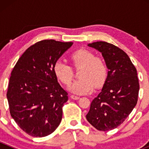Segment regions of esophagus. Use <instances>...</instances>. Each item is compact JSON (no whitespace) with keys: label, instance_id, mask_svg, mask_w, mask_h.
Returning <instances> with one entry per match:
<instances>
[{"label":"esophagus","instance_id":"obj_1","mask_svg":"<svg viewBox=\"0 0 149 149\" xmlns=\"http://www.w3.org/2000/svg\"><path fill=\"white\" fill-rule=\"evenodd\" d=\"M70 98L73 99V100H79V99H80V97H79V96H77V95H74V94H72V95L70 96Z\"/></svg>","mask_w":149,"mask_h":149}]
</instances>
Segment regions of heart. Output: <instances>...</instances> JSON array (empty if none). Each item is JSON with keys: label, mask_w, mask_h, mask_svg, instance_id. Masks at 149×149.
I'll return each instance as SVG.
<instances>
[{"label": "heart", "mask_w": 149, "mask_h": 149, "mask_svg": "<svg viewBox=\"0 0 149 149\" xmlns=\"http://www.w3.org/2000/svg\"><path fill=\"white\" fill-rule=\"evenodd\" d=\"M70 61L74 67L81 68L79 73L80 80L75 81L68 90L76 94L91 93L94 87L101 86L107 76L105 63L86 49H79L70 55ZM56 77L65 85H69L73 79L71 68L61 61H57L53 65Z\"/></svg>", "instance_id": "heart-1"}]
</instances>
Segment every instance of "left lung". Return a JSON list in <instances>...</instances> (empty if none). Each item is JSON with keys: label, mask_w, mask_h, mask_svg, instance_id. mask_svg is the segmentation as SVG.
Returning <instances> with one entry per match:
<instances>
[{"label": "left lung", "mask_w": 149, "mask_h": 149, "mask_svg": "<svg viewBox=\"0 0 149 149\" xmlns=\"http://www.w3.org/2000/svg\"><path fill=\"white\" fill-rule=\"evenodd\" d=\"M88 46L102 53L108 72L102 89L93 100L86 118L96 129L107 131L123 123L137 104V70L128 55L118 47L102 41Z\"/></svg>", "instance_id": "1"}]
</instances>
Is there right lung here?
Returning a JSON list of instances; mask_svg holds the SVG:
<instances>
[{"label": "right lung", "instance_id": "add662e5", "mask_svg": "<svg viewBox=\"0 0 149 149\" xmlns=\"http://www.w3.org/2000/svg\"><path fill=\"white\" fill-rule=\"evenodd\" d=\"M73 42H38L18 60L10 73L7 100L12 118L33 137H45L58 127L68 93L53 71L55 63Z\"/></svg>", "mask_w": 149, "mask_h": 149}]
</instances>
